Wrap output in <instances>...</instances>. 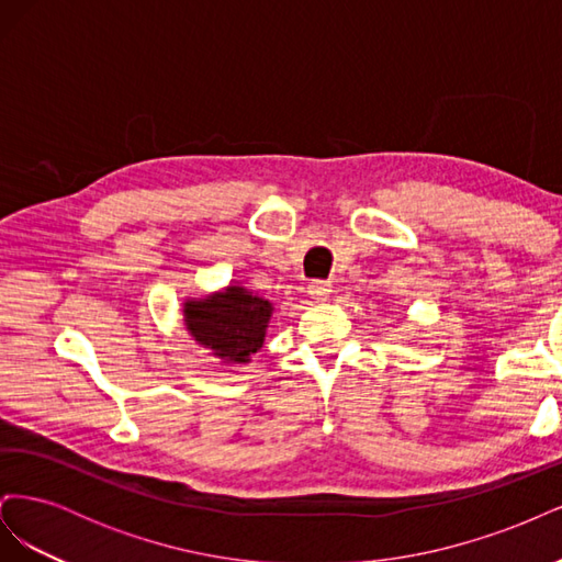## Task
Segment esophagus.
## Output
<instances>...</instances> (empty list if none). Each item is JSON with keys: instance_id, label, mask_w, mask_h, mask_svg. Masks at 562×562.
I'll return each mask as SVG.
<instances>
[{"instance_id": "obj_1", "label": "esophagus", "mask_w": 562, "mask_h": 562, "mask_svg": "<svg viewBox=\"0 0 562 562\" xmlns=\"http://www.w3.org/2000/svg\"><path fill=\"white\" fill-rule=\"evenodd\" d=\"M330 293H333V288L328 281H312L310 283V295L314 300H326Z\"/></svg>"}]
</instances>
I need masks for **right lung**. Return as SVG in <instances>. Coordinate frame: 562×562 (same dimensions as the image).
I'll use <instances>...</instances> for the list:
<instances>
[{
	"label": "right lung",
	"mask_w": 562,
	"mask_h": 562,
	"mask_svg": "<svg viewBox=\"0 0 562 562\" xmlns=\"http://www.w3.org/2000/svg\"><path fill=\"white\" fill-rule=\"evenodd\" d=\"M271 302L241 285L206 300L184 302V323L199 345L227 363H246L265 342Z\"/></svg>",
	"instance_id": "obj_1"
}]
</instances>
